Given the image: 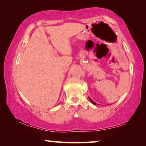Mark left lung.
<instances>
[{"mask_svg": "<svg viewBox=\"0 0 146 146\" xmlns=\"http://www.w3.org/2000/svg\"><path fill=\"white\" fill-rule=\"evenodd\" d=\"M89 98H90V100L91 101V103H92V104H94V105H97V103H96V102H94V101H93L92 100H91V98H90V97H89Z\"/></svg>", "mask_w": 146, "mask_h": 146, "instance_id": "left-lung-1", "label": "left lung"}]
</instances>
